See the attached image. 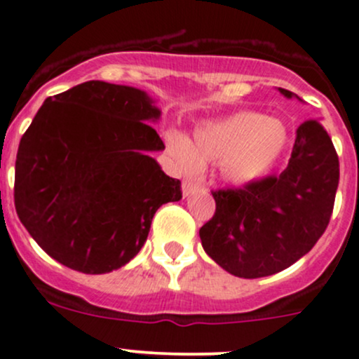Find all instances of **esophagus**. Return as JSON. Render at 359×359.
Instances as JSON below:
<instances>
[{
	"label": "esophagus",
	"mask_w": 359,
	"mask_h": 359,
	"mask_svg": "<svg viewBox=\"0 0 359 359\" xmlns=\"http://www.w3.org/2000/svg\"><path fill=\"white\" fill-rule=\"evenodd\" d=\"M181 188H183L184 197H188V195H190L195 188H198V183H195V181H191V180H184L183 184H181Z\"/></svg>",
	"instance_id": "esophagus-1"
}]
</instances>
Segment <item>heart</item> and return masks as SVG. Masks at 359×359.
Returning a JSON list of instances; mask_svg holds the SVG:
<instances>
[{"mask_svg":"<svg viewBox=\"0 0 359 359\" xmlns=\"http://www.w3.org/2000/svg\"><path fill=\"white\" fill-rule=\"evenodd\" d=\"M169 150L183 172H197L204 162L221 164V175L247 184L268 175L289 145V129L259 112H238L202 124L195 143L180 133L168 135Z\"/></svg>","mask_w":359,"mask_h":359,"instance_id":"obj_1","label":"heart"}]
</instances>
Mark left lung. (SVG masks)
Wrapping results in <instances>:
<instances>
[{
  "instance_id": "obj_1",
  "label": "left lung",
  "mask_w": 359,
  "mask_h": 359,
  "mask_svg": "<svg viewBox=\"0 0 359 359\" xmlns=\"http://www.w3.org/2000/svg\"><path fill=\"white\" fill-rule=\"evenodd\" d=\"M280 93L294 97L283 88ZM337 187L332 138L320 121H306L282 175L212 191L216 212L198 231L202 247L240 278L275 275L308 254L327 230Z\"/></svg>"
}]
</instances>
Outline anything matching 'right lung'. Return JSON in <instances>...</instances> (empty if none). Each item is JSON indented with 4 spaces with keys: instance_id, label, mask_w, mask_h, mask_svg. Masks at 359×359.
Returning a JSON list of instances; mask_svg holds the SVG:
<instances>
[{
    "instance_id": "obj_1",
    "label": "right lung",
    "mask_w": 359,
    "mask_h": 359,
    "mask_svg": "<svg viewBox=\"0 0 359 359\" xmlns=\"http://www.w3.org/2000/svg\"><path fill=\"white\" fill-rule=\"evenodd\" d=\"M142 90L88 81L46 98L15 161L18 219L48 256L86 275L114 271L145 243L154 214L181 181L149 155L164 142Z\"/></svg>"
}]
</instances>
